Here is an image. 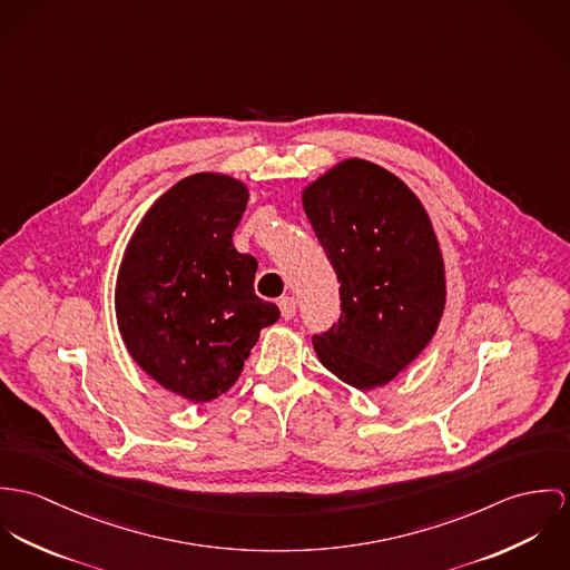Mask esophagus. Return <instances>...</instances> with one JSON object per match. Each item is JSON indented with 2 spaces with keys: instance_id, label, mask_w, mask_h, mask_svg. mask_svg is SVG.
Returning <instances> with one entry per match:
<instances>
[{
  "instance_id": "1",
  "label": "esophagus",
  "mask_w": 570,
  "mask_h": 570,
  "mask_svg": "<svg viewBox=\"0 0 570 570\" xmlns=\"http://www.w3.org/2000/svg\"><path fill=\"white\" fill-rule=\"evenodd\" d=\"M277 306H279V311H282V316H284V318H293V316H295V311H297V304H295V299H293V297H282V299L277 302Z\"/></svg>"
}]
</instances>
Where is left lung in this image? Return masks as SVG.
<instances>
[{"label":"left lung","instance_id":"left-lung-1","mask_svg":"<svg viewBox=\"0 0 570 570\" xmlns=\"http://www.w3.org/2000/svg\"><path fill=\"white\" fill-rule=\"evenodd\" d=\"M302 203L341 293V316L315 334L336 379L370 391L395 379L431 343L445 306L442 249L420 198L389 170L345 159Z\"/></svg>","mask_w":570,"mask_h":570}]
</instances>
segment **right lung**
<instances>
[{"label":"right lung","instance_id":"right-lung-1","mask_svg":"<svg viewBox=\"0 0 570 570\" xmlns=\"http://www.w3.org/2000/svg\"><path fill=\"white\" fill-rule=\"evenodd\" d=\"M247 200L234 177H186L144 214L120 264L116 315L128 354L196 404L234 386L259 330L279 318L255 295L254 255L232 243Z\"/></svg>","mask_w":570,"mask_h":570}]
</instances>
